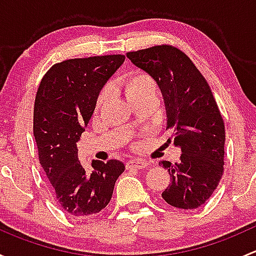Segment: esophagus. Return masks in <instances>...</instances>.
Listing matches in <instances>:
<instances>
[{
    "label": "esophagus",
    "mask_w": 256,
    "mask_h": 256,
    "mask_svg": "<svg viewBox=\"0 0 256 256\" xmlns=\"http://www.w3.org/2000/svg\"><path fill=\"white\" fill-rule=\"evenodd\" d=\"M148 166V164H147L146 161H144V160H140V158H134V160H130V161L126 164V167L128 168H138V170H142L144 167Z\"/></svg>",
    "instance_id": "obj_1"
}]
</instances>
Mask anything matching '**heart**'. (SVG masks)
Listing matches in <instances>:
<instances>
[{
  "instance_id": "b5f03b06",
  "label": "heart",
  "mask_w": 256,
  "mask_h": 256,
  "mask_svg": "<svg viewBox=\"0 0 256 256\" xmlns=\"http://www.w3.org/2000/svg\"><path fill=\"white\" fill-rule=\"evenodd\" d=\"M150 90H157L156 82L151 76L144 73V72H135L126 80V94L128 98L142 94V92H150ZM108 95H109V89L105 88L98 98V105L102 104L106 99Z\"/></svg>"
}]
</instances>
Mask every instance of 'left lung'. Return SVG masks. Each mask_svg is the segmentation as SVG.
<instances>
[{
    "label": "left lung",
    "instance_id": "1",
    "mask_svg": "<svg viewBox=\"0 0 256 256\" xmlns=\"http://www.w3.org/2000/svg\"><path fill=\"white\" fill-rule=\"evenodd\" d=\"M126 56L158 84L167 128L174 130L171 138L182 151L178 164L161 162L171 177L162 198L180 209L200 207L223 176L226 142L223 118L207 80L182 50L172 46L128 52Z\"/></svg>",
    "mask_w": 256,
    "mask_h": 256
}]
</instances>
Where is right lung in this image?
<instances>
[{"mask_svg": "<svg viewBox=\"0 0 256 256\" xmlns=\"http://www.w3.org/2000/svg\"><path fill=\"white\" fill-rule=\"evenodd\" d=\"M125 56L66 59L44 74L33 112V134L40 166L59 207L69 216L82 218L109 204L114 186L125 171L121 161L94 160L85 170L76 142L92 118L105 82L120 68Z\"/></svg>", "mask_w": 256, "mask_h": 256, "instance_id": "right-lung-1", "label": "right lung"}]
</instances>
